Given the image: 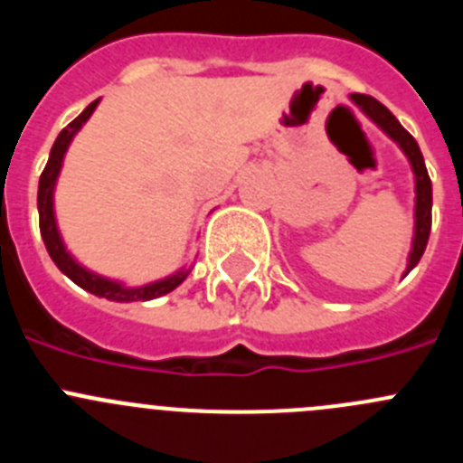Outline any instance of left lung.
<instances>
[{
    "instance_id": "1",
    "label": "left lung",
    "mask_w": 463,
    "mask_h": 463,
    "mask_svg": "<svg viewBox=\"0 0 463 463\" xmlns=\"http://www.w3.org/2000/svg\"><path fill=\"white\" fill-rule=\"evenodd\" d=\"M351 100L363 109L367 117L383 130L388 137L395 139L402 146V151L409 158L411 167L415 174V236H413V248L409 254V266H406V273L413 270L418 266L420 257L425 254L427 241H430L431 232V181L430 174H427L425 158L420 154L418 142L413 139V135L404 128L395 118V114L390 112L385 105H381L379 100L372 99V96H364V93H351ZM404 273V275H406Z\"/></svg>"
}]
</instances>
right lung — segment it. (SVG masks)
<instances>
[{
  "label": "right lung",
  "mask_w": 463,
  "mask_h": 463,
  "mask_svg": "<svg viewBox=\"0 0 463 463\" xmlns=\"http://www.w3.org/2000/svg\"><path fill=\"white\" fill-rule=\"evenodd\" d=\"M99 100H93L78 118H73L66 128L59 133V137L54 139L52 151H50L48 165H45L43 174H41V181H38V224H41V236H43V243L48 248L50 257L57 264V269L61 270L66 278L73 279L78 287H82L84 291L93 296H100V298L117 300V303H137V300H154L158 296L169 294L188 278V270H179V273L169 275V278L158 279V282L144 284V287H124L121 282H114V279L100 278V275L91 273L84 266H80L78 261L68 254V250L63 248V241L59 236L57 220H54V206H52V193L54 184H57V176L61 172L63 154H66L68 144L75 137L82 124L93 114Z\"/></svg>",
  "instance_id": "add662e5"
}]
</instances>
